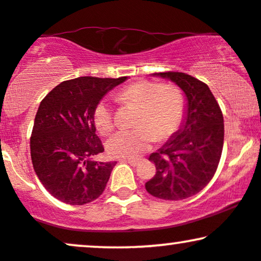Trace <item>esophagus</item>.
Here are the masks:
<instances>
[{"mask_svg":"<svg viewBox=\"0 0 261 261\" xmlns=\"http://www.w3.org/2000/svg\"><path fill=\"white\" fill-rule=\"evenodd\" d=\"M120 162L121 163H127V164H130L131 166H137V165H139V163H140L139 159H121Z\"/></svg>","mask_w":261,"mask_h":261,"instance_id":"esophagus-1","label":"esophagus"}]
</instances>
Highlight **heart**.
<instances>
[{
	"mask_svg": "<svg viewBox=\"0 0 261 261\" xmlns=\"http://www.w3.org/2000/svg\"><path fill=\"white\" fill-rule=\"evenodd\" d=\"M121 103L136 106L131 128H122L107 142V149L117 158H136L147 152L154 141H165L177 131L186 111V98L177 85H161L141 80L117 93ZM93 124L99 134L114 127L113 108L108 99H100L93 109Z\"/></svg>",
	"mask_w": 261,
	"mask_h": 261,
	"instance_id": "1",
	"label": "heart"
}]
</instances>
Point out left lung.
<instances>
[{
  "instance_id": "obj_1",
  "label": "left lung",
  "mask_w": 261,
  "mask_h": 261,
  "mask_svg": "<svg viewBox=\"0 0 261 261\" xmlns=\"http://www.w3.org/2000/svg\"><path fill=\"white\" fill-rule=\"evenodd\" d=\"M158 75L181 87L187 97V115L172 139L149 155L156 171L146 190L161 199H186L200 192L216 172L224 147V117L203 81L178 71Z\"/></svg>"
}]
</instances>
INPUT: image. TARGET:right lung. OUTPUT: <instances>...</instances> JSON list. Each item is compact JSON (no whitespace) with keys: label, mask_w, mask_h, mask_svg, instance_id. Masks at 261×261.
I'll return each instance as SVG.
<instances>
[{"label":"right lung","mask_w":261,"mask_h":261,"mask_svg":"<svg viewBox=\"0 0 261 261\" xmlns=\"http://www.w3.org/2000/svg\"><path fill=\"white\" fill-rule=\"evenodd\" d=\"M126 76H81L63 81L41 100L30 137L34 170L55 198L83 205L105 191L117 162H95L105 150L93 124V109Z\"/></svg>","instance_id":"add662e5"}]
</instances>
